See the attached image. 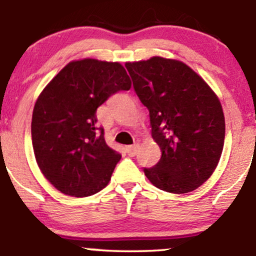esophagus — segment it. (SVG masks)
Segmentation results:
<instances>
[{
	"instance_id": "1",
	"label": "esophagus",
	"mask_w": 256,
	"mask_h": 256,
	"mask_svg": "<svg viewBox=\"0 0 256 256\" xmlns=\"http://www.w3.org/2000/svg\"><path fill=\"white\" fill-rule=\"evenodd\" d=\"M138 148H140V144H134V146H125V150L130 156H134L137 154Z\"/></svg>"
}]
</instances>
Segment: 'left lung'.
<instances>
[{
	"label": "left lung",
	"instance_id": "1",
	"mask_svg": "<svg viewBox=\"0 0 256 256\" xmlns=\"http://www.w3.org/2000/svg\"><path fill=\"white\" fill-rule=\"evenodd\" d=\"M140 102L148 108L160 161L144 168L149 182L172 194L194 192L218 166L225 116L216 94L201 76L174 58L126 62Z\"/></svg>",
	"mask_w": 256,
	"mask_h": 256
}]
</instances>
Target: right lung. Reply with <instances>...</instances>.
I'll list each match as a JSON object with an SVG mask.
<instances>
[{
    "label": "right lung",
    "mask_w": 256,
    "mask_h": 256,
    "mask_svg": "<svg viewBox=\"0 0 256 256\" xmlns=\"http://www.w3.org/2000/svg\"><path fill=\"white\" fill-rule=\"evenodd\" d=\"M120 62L71 61L46 84L32 113L31 136L40 172L64 195L86 198L110 183L122 158L108 146L96 110L110 95L128 90Z\"/></svg>",
    "instance_id": "right-lung-1"
}]
</instances>
